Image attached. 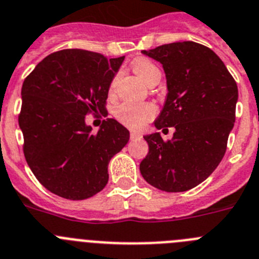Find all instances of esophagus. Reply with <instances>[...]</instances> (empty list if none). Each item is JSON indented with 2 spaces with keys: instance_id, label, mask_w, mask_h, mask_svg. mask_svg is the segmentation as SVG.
I'll list each match as a JSON object with an SVG mask.
<instances>
[{
  "instance_id": "1",
  "label": "esophagus",
  "mask_w": 259,
  "mask_h": 259,
  "mask_svg": "<svg viewBox=\"0 0 259 259\" xmlns=\"http://www.w3.org/2000/svg\"><path fill=\"white\" fill-rule=\"evenodd\" d=\"M130 138L132 139H139L142 138V134L138 132H130Z\"/></svg>"
}]
</instances>
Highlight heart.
<instances>
[{
	"instance_id": "1",
	"label": "heart",
	"mask_w": 259,
	"mask_h": 259,
	"mask_svg": "<svg viewBox=\"0 0 259 259\" xmlns=\"http://www.w3.org/2000/svg\"><path fill=\"white\" fill-rule=\"evenodd\" d=\"M132 68L134 73L141 78L142 81L148 85L155 80L161 78V72L157 68L156 64H153L151 60L137 59L132 64ZM116 85V78L111 83V92ZM156 115V107L152 103H134V102H125L120 104L115 109V116L121 124L130 129H142L148 121L152 120Z\"/></svg>"
}]
</instances>
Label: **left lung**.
Returning a JSON list of instances; mask_svg holds the SVG:
<instances>
[{
    "instance_id": "left-lung-1",
    "label": "left lung",
    "mask_w": 259,
    "mask_h": 259,
    "mask_svg": "<svg viewBox=\"0 0 259 259\" xmlns=\"http://www.w3.org/2000/svg\"><path fill=\"white\" fill-rule=\"evenodd\" d=\"M142 54L161 63L166 77L167 94L153 124L176 132L167 142L160 132L144 135L150 151L141 174L158 190L183 192L222 161L235 124L237 85L221 58L197 42L167 44Z\"/></svg>"
}]
</instances>
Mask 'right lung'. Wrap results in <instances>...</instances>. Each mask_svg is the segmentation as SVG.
<instances>
[{"mask_svg":"<svg viewBox=\"0 0 259 259\" xmlns=\"http://www.w3.org/2000/svg\"><path fill=\"white\" fill-rule=\"evenodd\" d=\"M124 59L67 49L41 60L23 82L25 160L58 196L83 200L103 190L111 158L129 142V130L113 118L97 133L85 121L90 111L106 112L109 86Z\"/></svg>","mask_w":259,"mask_h":259,"instance_id":"obj_1","label":"right lung"}]
</instances>
